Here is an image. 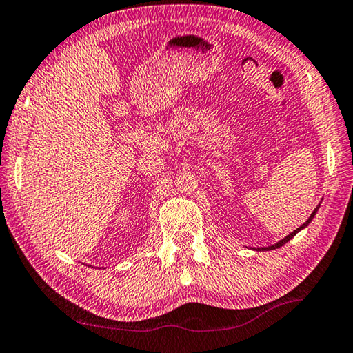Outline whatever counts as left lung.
I'll return each instance as SVG.
<instances>
[{
    "label": "left lung",
    "mask_w": 353,
    "mask_h": 353,
    "mask_svg": "<svg viewBox=\"0 0 353 353\" xmlns=\"http://www.w3.org/2000/svg\"><path fill=\"white\" fill-rule=\"evenodd\" d=\"M319 207H321V204H319L317 207H316V209L314 210H312V214L310 215V218H307V220L303 223V225H301L300 228H297V229H295V231L294 232H290L289 234V236H286V237H284L283 240H279V242H276L275 245H270V247H265V248H257V250H259V251H270V250H276V248H279V247H283V245H286L288 242H289V240L290 239H292L294 236H297V234L301 231V229H305L307 225H310V223L312 221V218H314L316 216V214H317V210H319Z\"/></svg>",
    "instance_id": "8db88e82"
}]
</instances>
